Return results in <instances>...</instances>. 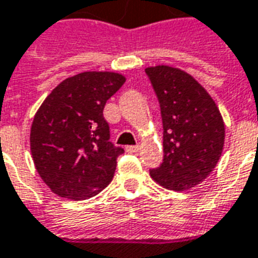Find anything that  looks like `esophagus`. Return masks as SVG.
I'll list each match as a JSON object with an SVG mask.
<instances>
[{
	"label": "esophagus",
	"instance_id": "esophagus-1",
	"mask_svg": "<svg viewBox=\"0 0 258 258\" xmlns=\"http://www.w3.org/2000/svg\"><path fill=\"white\" fill-rule=\"evenodd\" d=\"M139 150H140V146H126V151L127 153H138Z\"/></svg>",
	"mask_w": 258,
	"mask_h": 258
}]
</instances>
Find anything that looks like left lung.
Instances as JSON below:
<instances>
[{
	"label": "left lung",
	"instance_id": "8db88e82",
	"mask_svg": "<svg viewBox=\"0 0 258 258\" xmlns=\"http://www.w3.org/2000/svg\"><path fill=\"white\" fill-rule=\"evenodd\" d=\"M164 127V160L150 175L169 190H187L203 182L220 160L225 125L217 104L193 76L178 68L146 69Z\"/></svg>",
	"mask_w": 258,
	"mask_h": 258
}]
</instances>
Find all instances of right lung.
I'll list each match as a JSON object with an SVG mask.
<instances>
[{"instance_id":"add662e5","label":"right lung","mask_w":258,"mask_h":258,"mask_svg":"<svg viewBox=\"0 0 258 258\" xmlns=\"http://www.w3.org/2000/svg\"><path fill=\"white\" fill-rule=\"evenodd\" d=\"M115 72H83L68 78L34 115L30 150L38 175L59 197L86 200L114 178L123 153L109 142L104 107L125 83Z\"/></svg>"}]
</instances>
